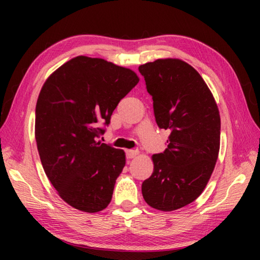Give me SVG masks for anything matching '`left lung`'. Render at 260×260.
I'll list each match as a JSON object with an SVG mask.
<instances>
[{
    "mask_svg": "<svg viewBox=\"0 0 260 260\" xmlns=\"http://www.w3.org/2000/svg\"><path fill=\"white\" fill-rule=\"evenodd\" d=\"M139 82L129 69L79 56L47 79L35 109V140L41 164L60 199L83 212L110 204L126 164L125 152L104 142L102 118Z\"/></svg>",
    "mask_w": 260,
    "mask_h": 260,
    "instance_id": "8db88e82",
    "label": "left lung"
}]
</instances>
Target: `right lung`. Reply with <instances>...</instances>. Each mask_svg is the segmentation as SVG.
Wrapping results in <instances>:
<instances>
[{
    "label": "right lung",
    "mask_w": 260,
    "mask_h": 260,
    "mask_svg": "<svg viewBox=\"0 0 260 260\" xmlns=\"http://www.w3.org/2000/svg\"><path fill=\"white\" fill-rule=\"evenodd\" d=\"M159 128L169 129L164 152L152 156L153 172L142 183L153 209L173 211L195 201L212 174L220 148V116L203 79L180 59L141 65Z\"/></svg>",
    "instance_id": "obj_1"
}]
</instances>
